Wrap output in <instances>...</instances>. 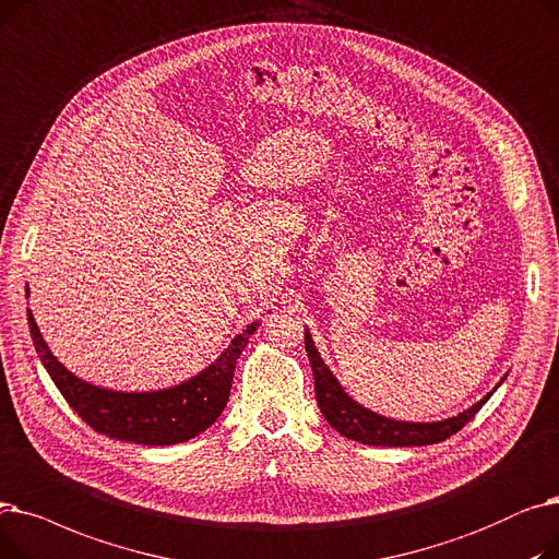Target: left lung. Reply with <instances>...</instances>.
Returning <instances> with one entry per match:
<instances>
[{"label": "left lung", "instance_id": "8db88e82", "mask_svg": "<svg viewBox=\"0 0 559 559\" xmlns=\"http://www.w3.org/2000/svg\"><path fill=\"white\" fill-rule=\"evenodd\" d=\"M305 348L307 357L313 370V386H316V403L321 407L325 420L332 425V428L343 435L345 439H353L366 445H430L445 441L448 437H453L460 432L464 425L483 409V405L493 395V391L502 384L504 376L493 391H489L483 401H477L468 409H464L457 416H450L443 420H432V423H414V420H395L386 418L373 409H368L359 405L355 397L341 386V382L334 378L328 364L323 361L321 353L313 345V338L309 330H305Z\"/></svg>", "mask_w": 559, "mask_h": 559}]
</instances>
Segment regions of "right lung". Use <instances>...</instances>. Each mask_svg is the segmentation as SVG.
Returning <instances> with one entry per match:
<instances>
[{
  "mask_svg": "<svg viewBox=\"0 0 559 559\" xmlns=\"http://www.w3.org/2000/svg\"><path fill=\"white\" fill-rule=\"evenodd\" d=\"M24 290V296L29 298V286ZM26 321H29L36 353L68 405L95 432L118 441L143 445L183 443L218 420L229 401L236 361L241 359V353L246 350L250 336L261 325L259 321H254L241 334H236L223 350V355L216 361H211L191 380H183L181 384L158 391H114L95 386L70 373L51 355L47 341L36 325L32 309H26Z\"/></svg>",
  "mask_w": 559,
  "mask_h": 559,
  "instance_id": "add662e5",
  "label": "right lung"
}]
</instances>
